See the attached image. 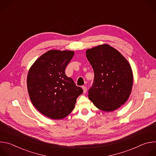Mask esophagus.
<instances>
[{"label":"esophagus","mask_w":156,"mask_h":156,"mask_svg":"<svg viewBox=\"0 0 156 156\" xmlns=\"http://www.w3.org/2000/svg\"><path fill=\"white\" fill-rule=\"evenodd\" d=\"M82 88H83V93H86V92H87V87L83 86L82 87Z\"/></svg>","instance_id":"esophagus-1"}]
</instances>
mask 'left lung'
Instances as JSON below:
<instances>
[{
    "instance_id": "left-lung-1",
    "label": "left lung",
    "mask_w": 156,
    "mask_h": 156,
    "mask_svg": "<svg viewBox=\"0 0 156 156\" xmlns=\"http://www.w3.org/2000/svg\"><path fill=\"white\" fill-rule=\"evenodd\" d=\"M94 79L88 97L101 110L110 112L128 100L133 86L131 66L115 49L103 44L86 51Z\"/></svg>"
}]
</instances>
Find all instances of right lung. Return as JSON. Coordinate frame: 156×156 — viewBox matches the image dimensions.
Here are the masks:
<instances>
[{
  "instance_id": "1",
  "label": "right lung",
  "mask_w": 156,
  "mask_h": 156,
  "mask_svg": "<svg viewBox=\"0 0 156 156\" xmlns=\"http://www.w3.org/2000/svg\"><path fill=\"white\" fill-rule=\"evenodd\" d=\"M74 55L70 51L51 50L32 65L27 76V87L34 106L52 119H62L73 110L76 98L83 92L65 70Z\"/></svg>"
}]
</instances>
